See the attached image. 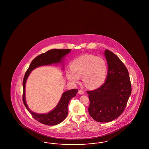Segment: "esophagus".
I'll list each match as a JSON object with an SVG mask.
<instances>
[{"label": "esophagus", "mask_w": 149, "mask_h": 149, "mask_svg": "<svg viewBox=\"0 0 149 149\" xmlns=\"http://www.w3.org/2000/svg\"><path fill=\"white\" fill-rule=\"evenodd\" d=\"M78 93L80 94V95H84V93H85V92L83 91L82 90H79V92H78Z\"/></svg>", "instance_id": "1"}]
</instances>
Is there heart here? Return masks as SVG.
<instances>
[{
	"mask_svg": "<svg viewBox=\"0 0 149 149\" xmlns=\"http://www.w3.org/2000/svg\"><path fill=\"white\" fill-rule=\"evenodd\" d=\"M70 67V70L66 72L68 80L76 84L82 77L85 86L91 89L101 86L108 72V65L104 59L90 54L82 55L75 59Z\"/></svg>",
	"mask_w": 149,
	"mask_h": 149,
	"instance_id": "heart-1",
	"label": "heart"
}]
</instances>
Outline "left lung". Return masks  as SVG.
Returning <instances> with one entry per match:
<instances>
[{
    "instance_id": "1",
    "label": "left lung",
    "mask_w": 149,
    "mask_h": 149,
    "mask_svg": "<svg viewBox=\"0 0 149 149\" xmlns=\"http://www.w3.org/2000/svg\"><path fill=\"white\" fill-rule=\"evenodd\" d=\"M104 54L108 63L106 81L98 88L87 91L89 114L99 122H110L119 117L126 107L132 92L126 67L111 51L105 50Z\"/></svg>"
}]
</instances>
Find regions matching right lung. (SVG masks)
I'll use <instances>...</instances> for the list:
<instances>
[{
    "instance_id": "add662e5",
    "label": "right lung",
    "mask_w": 149,
    "mask_h": 149,
    "mask_svg": "<svg viewBox=\"0 0 149 149\" xmlns=\"http://www.w3.org/2000/svg\"><path fill=\"white\" fill-rule=\"evenodd\" d=\"M71 49H52L46 52L39 54L32 61L29 67L25 73L23 80L22 100L23 104L28 111L36 121L41 123L48 126H54L62 122L68 115L69 102L72 97L77 95V89H72L64 92L56 107L51 112L44 114H38L33 113L27 106L25 100V84L27 77L31 72L34 69L45 65H50L53 63H59L62 59L70 52Z\"/></svg>"
}]
</instances>
